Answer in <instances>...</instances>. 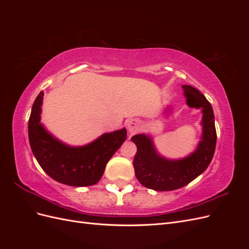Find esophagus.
<instances>
[{"mask_svg": "<svg viewBox=\"0 0 249 249\" xmlns=\"http://www.w3.org/2000/svg\"><path fill=\"white\" fill-rule=\"evenodd\" d=\"M126 129L129 130L130 133H136L139 132L142 127V123L137 118H132L126 122Z\"/></svg>", "mask_w": 249, "mask_h": 249, "instance_id": "34e87169", "label": "esophagus"}]
</instances>
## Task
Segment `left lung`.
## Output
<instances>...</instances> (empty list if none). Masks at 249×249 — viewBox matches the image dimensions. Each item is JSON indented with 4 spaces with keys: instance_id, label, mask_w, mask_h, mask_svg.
Segmentation results:
<instances>
[{
    "instance_id": "obj_1",
    "label": "left lung",
    "mask_w": 249,
    "mask_h": 249,
    "mask_svg": "<svg viewBox=\"0 0 249 249\" xmlns=\"http://www.w3.org/2000/svg\"><path fill=\"white\" fill-rule=\"evenodd\" d=\"M186 103L202 113V133L194 152L182 159H167L158 153L153 137L148 134L134 135L131 140L137 146L133 165L141 185L156 191H171L189 184L205 171L213 159L216 147L215 116L211 104L199 90L183 85ZM166 114L171 113L168 106Z\"/></svg>"
}]
</instances>
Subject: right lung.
Wrapping results in <instances>:
<instances>
[{
	"mask_svg": "<svg viewBox=\"0 0 249 249\" xmlns=\"http://www.w3.org/2000/svg\"><path fill=\"white\" fill-rule=\"evenodd\" d=\"M43 92L37 95L29 118L30 146L40 167L57 182L72 187L95 185L108 161L126 139V130L105 133L92 142L72 146L52 135L41 120Z\"/></svg>",
	"mask_w": 249,
	"mask_h": 249,
	"instance_id": "obj_1",
	"label": "right lung"
}]
</instances>
